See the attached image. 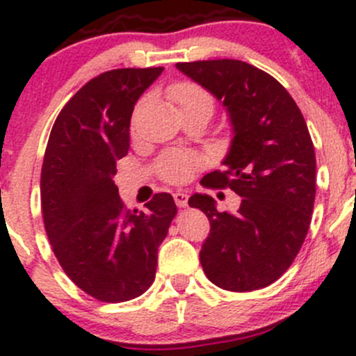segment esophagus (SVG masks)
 Segmentation results:
<instances>
[{"label": "esophagus", "mask_w": 356, "mask_h": 356, "mask_svg": "<svg viewBox=\"0 0 356 356\" xmlns=\"http://www.w3.org/2000/svg\"><path fill=\"white\" fill-rule=\"evenodd\" d=\"M174 201L179 208H186V204H188V195H184L181 191L174 193Z\"/></svg>", "instance_id": "1"}]
</instances>
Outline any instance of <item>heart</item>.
Returning <instances> with one entry per match:
<instances>
[{"label": "heart", "mask_w": 356, "mask_h": 356, "mask_svg": "<svg viewBox=\"0 0 356 356\" xmlns=\"http://www.w3.org/2000/svg\"><path fill=\"white\" fill-rule=\"evenodd\" d=\"M168 98L181 111L207 108L213 111V99L195 82H177L168 89ZM200 168V158L188 152H167L156 160V172L165 182L181 184Z\"/></svg>", "instance_id": "b5f03b06"}]
</instances>
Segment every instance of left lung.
Here are the masks:
<instances>
[{
  "mask_svg": "<svg viewBox=\"0 0 356 356\" xmlns=\"http://www.w3.org/2000/svg\"><path fill=\"white\" fill-rule=\"evenodd\" d=\"M222 99L234 139L225 170L201 179L207 189L241 196L236 213L218 211L208 195L189 198L210 220L200 251L204 275L234 293L261 289L291 267L310 227L315 203V149L307 122L284 86L241 60L177 63Z\"/></svg>",
  "mask_w": 356,
  "mask_h": 356,
  "instance_id": "left-lung-1",
  "label": "left lung"
}]
</instances>
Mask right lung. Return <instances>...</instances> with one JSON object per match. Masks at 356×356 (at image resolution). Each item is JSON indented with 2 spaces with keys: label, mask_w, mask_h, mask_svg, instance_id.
<instances>
[{
  "label": "right lung",
  "mask_w": 356,
  "mask_h": 356,
  "mask_svg": "<svg viewBox=\"0 0 356 356\" xmlns=\"http://www.w3.org/2000/svg\"><path fill=\"white\" fill-rule=\"evenodd\" d=\"M161 70L117 68L91 79L60 111L46 146V234L70 281L103 303L134 300L153 284L158 246L177 215L168 193H156L145 211L127 210L113 182L136 102Z\"/></svg>",
  "instance_id": "1"
}]
</instances>
